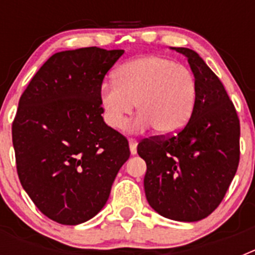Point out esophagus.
<instances>
[{
  "mask_svg": "<svg viewBox=\"0 0 255 255\" xmlns=\"http://www.w3.org/2000/svg\"><path fill=\"white\" fill-rule=\"evenodd\" d=\"M129 145H130V152L131 154H136V147H138V140L134 138L129 139Z\"/></svg>",
  "mask_w": 255,
  "mask_h": 255,
  "instance_id": "esophagus-1",
  "label": "esophagus"
}]
</instances>
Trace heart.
<instances>
[{
	"mask_svg": "<svg viewBox=\"0 0 255 255\" xmlns=\"http://www.w3.org/2000/svg\"><path fill=\"white\" fill-rule=\"evenodd\" d=\"M103 117L112 129H121L134 110V128L152 126L162 135L182 129L197 103L194 74L176 61L162 56H145L129 61L115 73V83L100 88Z\"/></svg>",
	"mask_w": 255,
	"mask_h": 255,
	"instance_id": "heart-1",
	"label": "heart"
}]
</instances>
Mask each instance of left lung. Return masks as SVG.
Listing matches in <instances>:
<instances>
[{
	"label": "left lung",
	"mask_w": 255,
	"mask_h": 255,
	"mask_svg": "<svg viewBox=\"0 0 255 255\" xmlns=\"http://www.w3.org/2000/svg\"><path fill=\"white\" fill-rule=\"evenodd\" d=\"M188 58L197 80V103L176 135H157L138 144L147 163L148 203L166 218L203 220L224 199L240 159V121L233 101L197 52L173 48Z\"/></svg>",
	"instance_id": "8db88e82"
}]
</instances>
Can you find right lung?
<instances>
[{
	"label": "right lung",
	"mask_w": 255,
	"mask_h": 255,
	"mask_svg": "<svg viewBox=\"0 0 255 255\" xmlns=\"http://www.w3.org/2000/svg\"><path fill=\"white\" fill-rule=\"evenodd\" d=\"M124 49L55 53L19 101L12 123L16 170L44 216L61 225L91 220L107 202L129 141L103 121L100 88Z\"/></svg>",
	"instance_id": "right-lung-1"
}]
</instances>
